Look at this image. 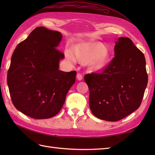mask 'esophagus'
<instances>
[{
  "label": "esophagus",
  "instance_id": "obj_1",
  "mask_svg": "<svg viewBox=\"0 0 155 155\" xmlns=\"http://www.w3.org/2000/svg\"><path fill=\"white\" fill-rule=\"evenodd\" d=\"M77 78L78 81H81L83 79V75H82L81 73H78L77 74Z\"/></svg>",
  "mask_w": 155,
  "mask_h": 155
}]
</instances>
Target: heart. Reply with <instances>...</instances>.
Listing matches in <instances>:
<instances>
[{
  "label": "heart",
  "mask_w": 155,
  "mask_h": 155,
  "mask_svg": "<svg viewBox=\"0 0 155 155\" xmlns=\"http://www.w3.org/2000/svg\"><path fill=\"white\" fill-rule=\"evenodd\" d=\"M66 57L68 61L76 60L82 64L90 63L93 70H102L108 65L110 55L106 47L101 42H83L76 46L74 54L72 51L67 50Z\"/></svg>",
  "instance_id": "1"
}]
</instances>
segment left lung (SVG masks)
I'll use <instances>...</instances> for the list:
<instances>
[{
  "label": "left lung",
  "mask_w": 155,
  "mask_h": 155,
  "mask_svg": "<svg viewBox=\"0 0 155 155\" xmlns=\"http://www.w3.org/2000/svg\"><path fill=\"white\" fill-rule=\"evenodd\" d=\"M89 88V107L95 117L118 121L139 108L148 83L144 54L129 38L120 37L114 57L101 73L84 76Z\"/></svg>",
  "instance_id": "obj_1"
}]
</instances>
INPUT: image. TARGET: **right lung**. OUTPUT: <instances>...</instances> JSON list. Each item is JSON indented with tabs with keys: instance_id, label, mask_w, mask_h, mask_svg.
<instances>
[{
	"instance_id": "1",
	"label": "right lung",
	"mask_w": 155,
	"mask_h": 155,
	"mask_svg": "<svg viewBox=\"0 0 155 155\" xmlns=\"http://www.w3.org/2000/svg\"><path fill=\"white\" fill-rule=\"evenodd\" d=\"M62 37L58 31L37 27L12 55L7 83L12 104L32 118L57 114L75 83V71L58 70L59 61L64 57L57 48Z\"/></svg>"
}]
</instances>
